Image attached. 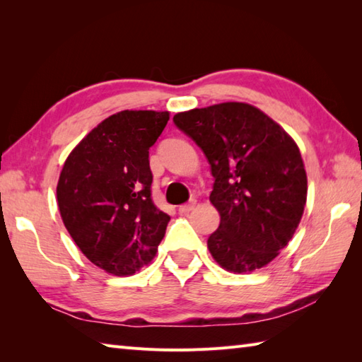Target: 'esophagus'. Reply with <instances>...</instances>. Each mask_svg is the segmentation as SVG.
<instances>
[{
	"instance_id": "esophagus-1",
	"label": "esophagus",
	"mask_w": 362,
	"mask_h": 362,
	"mask_svg": "<svg viewBox=\"0 0 362 362\" xmlns=\"http://www.w3.org/2000/svg\"><path fill=\"white\" fill-rule=\"evenodd\" d=\"M194 206H196V201H189L188 204H183V205L179 206V213L187 214V213H189L191 210H193Z\"/></svg>"
}]
</instances>
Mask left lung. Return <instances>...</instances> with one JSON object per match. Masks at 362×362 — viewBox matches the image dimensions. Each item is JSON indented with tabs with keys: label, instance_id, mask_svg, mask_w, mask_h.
<instances>
[{
	"label": "left lung",
	"instance_id": "1",
	"mask_svg": "<svg viewBox=\"0 0 362 362\" xmlns=\"http://www.w3.org/2000/svg\"><path fill=\"white\" fill-rule=\"evenodd\" d=\"M173 121L204 151L214 177L210 201L221 222L206 241L211 257L235 274L271 263L306 204L308 180L294 140L244 103L182 112Z\"/></svg>",
	"mask_w": 362,
	"mask_h": 362
}]
</instances>
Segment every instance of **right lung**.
<instances>
[{"mask_svg":"<svg viewBox=\"0 0 362 362\" xmlns=\"http://www.w3.org/2000/svg\"><path fill=\"white\" fill-rule=\"evenodd\" d=\"M168 112L122 110L98 124L68 156L57 183L64 224L91 263L132 275L156 257L169 218L151 197L149 149Z\"/></svg>","mask_w":362,"mask_h":362,"instance_id":"obj_1","label":"right lung"}]
</instances>
